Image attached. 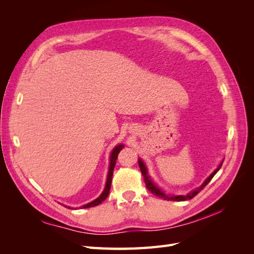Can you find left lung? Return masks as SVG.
I'll return each mask as SVG.
<instances>
[{
  "instance_id": "left-lung-1",
  "label": "left lung",
  "mask_w": 254,
  "mask_h": 254,
  "mask_svg": "<svg viewBox=\"0 0 254 254\" xmlns=\"http://www.w3.org/2000/svg\"><path fill=\"white\" fill-rule=\"evenodd\" d=\"M222 162H224V161H222ZM222 162L219 164V166L216 168V170H215L209 177H207V178L205 179V181L201 184L200 187L197 188V189L194 190L190 191V193L187 194V195H173V196H172V195H166L162 190L159 189V188L156 186V184L151 181L150 177L148 176V173H147V168H146L144 162H143V161H142L141 159H139V166H140V170H141V172H142V175H143V177H144V181H145V184H146V188H147L148 190H150L152 194H155L156 196H158V197H160V198H163V199H165V200L184 201V200H188V199L194 198V197L199 193V191H200L201 190L204 189V187L206 186V184L212 180L213 177H214L215 175H216V173L219 171V168H220L221 165H222Z\"/></svg>"
}]
</instances>
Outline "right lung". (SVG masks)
I'll use <instances>...</instances> for the list:
<instances>
[{
    "instance_id": "1",
    "label": "right lung",
    "mask_w": 254,
    "mask_h": 254,
    "mask_svg": "<svg viewBox=\"0 0 254 254\" xmlns=\"http://www.w3.org/2000/svg\"><path fill=\"white\" fill-rule=\"evenodd\" d=\"M123 147H124V145L123 144H120L118 146H115L114 149L112 150L111 152V156H110V165H109V172H108V176H107V182H106V187H105V190L103 193L101 194V196H99L98 198H96L95 200L91 201L87 204H83L82 205V209H87V207H91V206H95V205H98L99 203H102L105 199L108 197L109 195V190H110V188H111V182H112V176H113V171H114V166H115V162H117V159H118V156L120 151L123 149Z\"/></svg>"
}]
</instances>
